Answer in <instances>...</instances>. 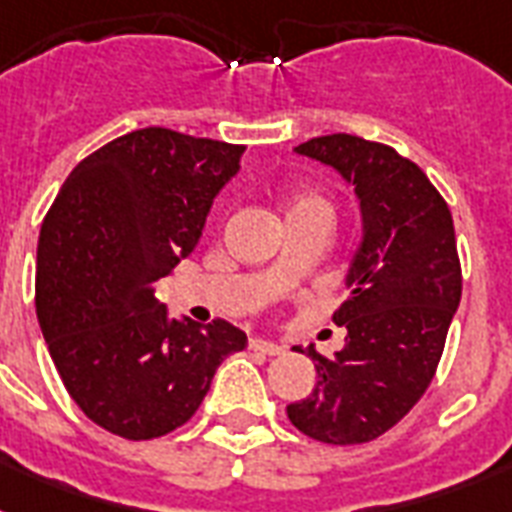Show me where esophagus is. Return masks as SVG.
<instances>
[{"mask_svg": "<svg viewBox=\"0 0 512 512\" xmlns=\"http://www.w3.org/2000/svg\"><path fill=\"white\" fill-rule=\"evenodd\" d=\"M249 350H260V353H265V356H281V353H284V345L263 340V337H252V340H249Z\"/></svg>", "mask_w": 512, "mask_h": 512, "instance_id": "1", "label": "esophagus"}]
</instances>
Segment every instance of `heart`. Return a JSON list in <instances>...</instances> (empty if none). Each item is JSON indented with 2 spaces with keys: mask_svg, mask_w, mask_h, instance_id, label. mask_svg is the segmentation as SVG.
Returning <instances> with one entry per match:
<instances>
[{
  "mask_svg": "<svg viewBox=\"0 0 512 512\" xmlns=\"http://www.w3.org/2000/svg\"><path fill=\"white\" fill-rule=\"evenodd\" d=\"M305 209H319V212L332 215L327 199L319 196V193H300V196H295V201L289 204V215H292V212H305Z\"/></svg>",
  "mask_w": 512,
  "mask_h": 512,
  "instance_id": "1",
  "label": "heart"
}]
</instances>
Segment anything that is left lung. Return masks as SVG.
Returning a JSON list of instances; mask_svg holds the SVG:
<instances>
[{
    "label": "left lung",
    "instance_id": "obj_1",
    "mask_svg": "<svg viewBox=\"0 0 512 512\" xmlns=\"http://www.w3.org/2000/svg\"><path fill=\"white\" fill-rule=\"evenodd\" d=\"M353 185L364 236L350 260L348 297L332 316L348 329L327 358L308 348L316 388L287 406L292 425L324 444H366L428 390L462 297L452 212L428 175L390 146L324 135L295 148Z\"/></svg>",
    "mask_w": 512,
    "mask_h": 512
}]
</instances>
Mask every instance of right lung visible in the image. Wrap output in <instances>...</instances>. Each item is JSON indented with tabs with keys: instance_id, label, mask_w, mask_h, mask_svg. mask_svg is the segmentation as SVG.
<instances>
[{
	"instance_id": "add662e5",
	"label": "right lung",
	"mask_w": 512,
	"mask_h": 512,
	"mask_svg": "<svg viewBox=\"0 0 512 512\" xmlns=\"http://www.w3.org/2000/svg\"><path fill=\"white\" fill-rule=\"evenodd\" d=\"M244 146L146 127L76 164L44 215L36 316L76 406L148 441L191 420L247 335L223 319H170L156 281L193 252Z\"/></svg>"
}]
</instances>
